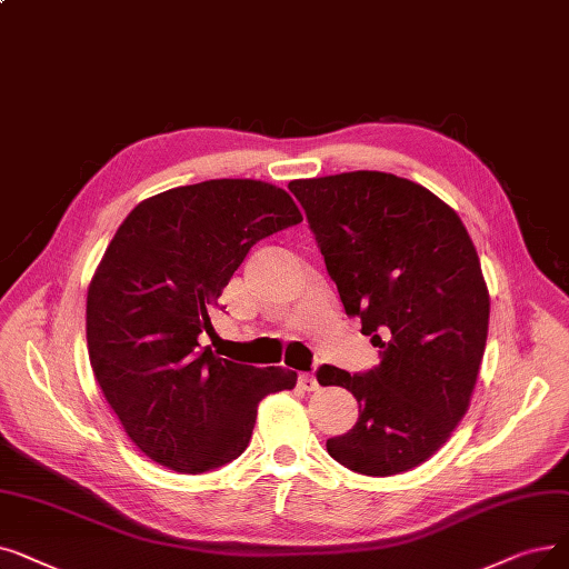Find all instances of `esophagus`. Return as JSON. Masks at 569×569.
Returning a JSON list of instances; mask_svg holds the SVG:
<instances>
[{
  "instance_id": "esophagus-1",
  "label": "esophagus",
  "mask_w": 569,
  "mask_h": 569,
  "mask_svg": "<svg viewBox=\"0 0 569 569\" xmlns=\"http://www.w3.org/2000/svg\"><path fill=\"white\" fill-rule=\"evenodd\" d=\"M298 386H300L302 390H316V388H318V381H316L313 375H300V377H298Z\"/></svg>"
}]
</instances>
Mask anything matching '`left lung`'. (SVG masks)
<instances>
[{
  "label": "left lung",
  "mask_w": 569,
  "mask_h": 569,
  "mask_svg": "<svg viewBox=\"0 0 569 569\" xmlns=\"http://www.w3.org/2000/svg\"><path fill=\"white\" fill-rule=\"evenodd\" d=\"M302 204L341 305L381 362L349 375L323 365L320 386L360 405L328 453L367 477L426 462L467 411L488 337L481 262L458 213L413 181L383 171L288 183Z\"/></svg>",
  "instance_id": "left-lung-1"
}]
</instances>
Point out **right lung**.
Wrapping results in <instances>:
<instances>
[{"label":"right lung","instance_id":"right-lung-1","mask_svg":"<svg viewBox=\"0 0 569 569\" xmlns=\"http://www.w3.org/2000/svg\"><path fill=\"white\" fill-rule=\"evenodd\" d=\"M302 223L292 197L262 181L171 188L122 220L88 288L86 335L97 383L137 447L202 475L249 447L258 405L290 390L283 367L216 358L211 311L251 246Z\"/></svg>","mask_w":569,"mask_h":569}]
</instances>
